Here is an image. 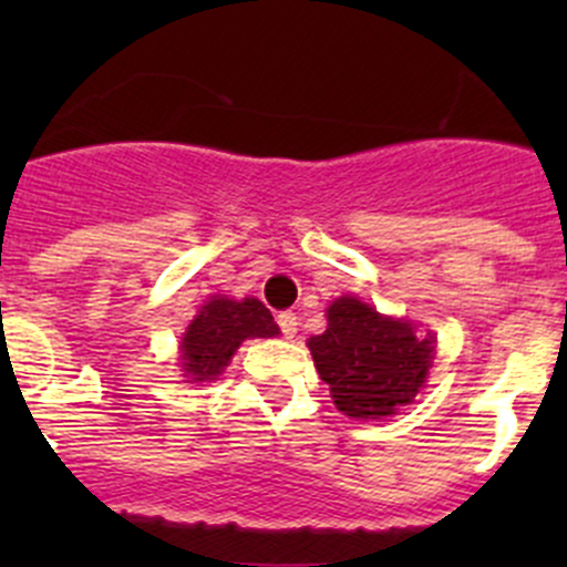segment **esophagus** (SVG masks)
Masks as SVG:
<instances>
[{
	"label": "esophagus",
	"instance_id": "1",
	"mask_svg": "<svg viewBox=\"0 0 567 567\" xmlns=\"http://www.w3.org/2000/svg\"><path fill=\"white\" fill-rule=\"evenodd\" d=\"M277 323H279V329H282V334L288 337H296V329H299V318H296V312H279V318H277Z\"/></svg>",
	"mask_w": 567,
	"mask_h": 567
}]
</instances>
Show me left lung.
<instances>
[{
	"mask_svg": "<svg viewBox=\"0 0 567 567\" xmlns=\"http://www.w3.org/2000/svg\"><path fill=\"white\" fill-rule=\"evenodd\" d=\"M326 331L307 340L334 405L353 420H384L414 403L436 353L433 334L411 320L386 318L357 296L326 310Z\"/></svg>",
	"mask_w": 567,
	"mask_h": 567,
	"instance_id": "left-lung-1",
	"label": "left lung"
}]
</instances>
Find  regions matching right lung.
<instances>
[{
	"instance_id": "right-lung-1",
	"label": "right lung",
	"mask_w": 567,
	"mask_h": 567,
	"mask_svg": "<svg viewBox=\"0 0 567 567\" xmlns=\"http://www.w3.org/2000/svg\"><path fill=\"white\" fill-rule=\"evenodd\" d=\"M279 326L266 305L257 299H227L210 296L188 323L181 340L183 373L197 381H216L230 364L233 353L244 340L255 337H277Z\"/></svg>"
}]
</instances>
